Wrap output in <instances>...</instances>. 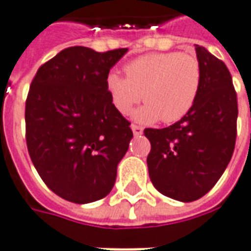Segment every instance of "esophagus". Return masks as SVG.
Wrapping results in <instances>:
<instances>
[{"label":"esophagus","mask_w":251,"mask_h":251,"mask_svg":"<svg viewBox=\"0 0 251 251\" xmlns=\"http://www.w3.org/2000/svg\"><path fill=\"white\" fill-rule=\"evenodd\" d=\"M131 130H133V134L134 136H141L143 134V127H140V126L137 125H131Z\"/></svg>","instance_id":"obj_1"}]
</instances>
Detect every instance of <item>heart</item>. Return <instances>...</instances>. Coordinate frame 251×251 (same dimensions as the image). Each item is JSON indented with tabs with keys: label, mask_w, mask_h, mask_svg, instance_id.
<instances>
[{
	"label": "heart",
	"mask_w": 251,
	"mask_h": 251,
	"mask_svg": "<svg viewBox=\"0 0 251 251\" xmlns=\"http://www.w3.org/2000/svg\"><path fill=\"white\" fill-rule=\"evenodd\" d=\"M125 76L110 72L106 91L115 110L122 115L143 99V107L133 113L140 124H174L194 107L199 98L202 71L199 59L179 51L145 54L125 65Z\"/></svg>",
	"instance_id": "b5f03b06"
}]
</instances>
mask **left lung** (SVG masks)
<instances>
[{
	"label": "left lung",
	"instance_id": "8db88e82",
	"mask_svg": "<svg viewBox=\"0 0 251 251\" xmlns=\"http://www.w3.org/2000/svg\"><path fill=\"white\" fill-rule=\"evenodd\" d=\"M202 71L199 98L185 118L163 129H145L153 186L170 199H201L223 175L235 148L238 103L223 61L196 45Z\"/></svg>",
	"mask_w": 251,
	"mask_h": 251
}]
</instances>
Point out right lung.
<instances>
[{
	"label": "right lung",
	"mask_w": 251,
	"mask_h": 251,
	"mask_svg": "<svg viewBox=\"0 0 251 251\" xmlns=\"http://www.w3.org/2000/svg\"><path fill=\"white\" fill-rule=\"evenodd\" d=\"M127 49L68 47L40 66L25 101L28 153L47 187L88 204L111 192L133 131L111 103L106 76Z\"/></svg>",
	"instance_id": "1"
}]
</instances>
